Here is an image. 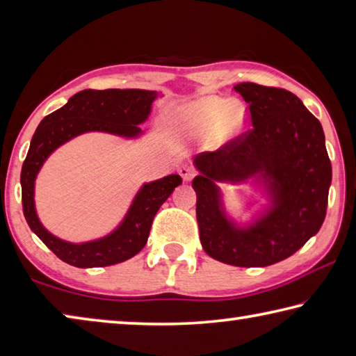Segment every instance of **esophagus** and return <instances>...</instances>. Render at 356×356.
Segmentation results:
<instances>
[{
    "instance_id": "1",
    "label": "esophagus",
    "mask_w": 356,
    "mask_h": 356,
    "mask_svg": "<svg viewBox=\"0 0 356 356\" xmlns=\"http://www.w3.org/2000/svg\"><path fill=\"white\" fill-rule=\"evenodd\" d=\"M178 173L181 175V178L184 179V181H191V179L194 178V170H192V168L186 164L178 168Z\"/></svg>"
}]
</instances>
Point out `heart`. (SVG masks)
Here are the masks:
<instances>
[{"instance_id":"obj_1","label":"heart","mask_w":356,"mask_h":356,"mask_svg":"<svg viewBox=\"0 0 356 356\" xmlns=\"http://www.w3.org/2000/svg\"><path fill=\"white\" fill-rule=\"evenodd\" d=\"M178 127L197 136H211L217 143H227L244 133L248 123L247 106L227 98L209 95L183 106L175 114Z\"/></svg>"}]
</instances>
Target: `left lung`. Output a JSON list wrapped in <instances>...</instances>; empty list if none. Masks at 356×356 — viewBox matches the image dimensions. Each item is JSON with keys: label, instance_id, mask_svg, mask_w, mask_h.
<instances>
[{"label": "left lung", "instance_id": "obj_1", "mask_svg": "<svg viewBox=\"0 0 356 356\" xmlns=\"http://www.w3.org/2000/svg\"><path fill=\"white\" fill-rule=\"evenodd\" d=\"M234 89L248 103L253 129L244 140L194 158L198 232L211 258L266 267L289 258L321 229L332 164L321 122L294 93L253 83ZM247 182L261 200L238 190L248 213L242 220L227 209L220 184Z\"/></svg>", "mask_w": 356, "mask_h": 356}]
</instances>
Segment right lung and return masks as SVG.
<instances>
[{"mask_svg": "<svg viewBox=\"0 0 356 356\" xmlns=\"http://www.w3.org/2000/svg\"><path fill=\"white\" fill-rule=\"evenodd\" d=\"M158 97H162L159 92L145 89L81 90L37 127L22 167L23 214L34 234L64 263L89 269L133 258L145 247L161 204L183 179L179 175L172 173L143 183L114 229L95 239L70 242L53 234L39 219L34 198L37 175L56 149L81 134L104 133L127 140L139 139L143 136L140 124L148 120Z\"/></svg>", "mask_w": 356, "mask_h": 356, "instance_id": "obj_1", "label": "right lung"}]
</instances>
